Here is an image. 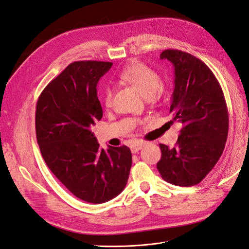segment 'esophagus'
<instances>
[{
	"label": "esophagus",
	"instance_id": "obj_1",
	"mask_svg": "<svg viewBox=\"0 0 249 249\" xmlns=\"http://www.w3.org/2000/svg\"><path fill=\"white\" fill-rule=\"evenodd\" d=\"M144 144H145V142L144 141H137V142H135V143H133V144L131 145V150H132V153L133 154H136V153H138L139 150L144 146Z\"/></svg>",
	"mask_w": 249,
	"mask_h": 249
}]
</instances>
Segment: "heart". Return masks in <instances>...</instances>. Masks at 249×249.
<instances>
[{
  "label": "heart",
  "instance_id": "obj_1",
  "mask_svg": "<svg viewBox=\"0 0 249 249\" xmlns=\"http://www.w3.org/2000/svg\"><path fill=\"white\" fill-rule=\"evenodd\" d=\"M118 80L124 84L134 86L146 99L153 97L160 87L161 79L159 73L145 63L134 61L117 74ZM103 103L106 108L113 105V90L110 87L104 89Z\"/></svg>",
  "mask_w": 249,
  "mask_h": 249
}]
</instances>
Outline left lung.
Wrapping results in <instances>:
<instances>
[{
	"label": "left lung",
	"mask_w": 249,
	"mask_h": 249,
	"mask_svg": "<svg viewBox=\"0 0 249 249\" xmlns=\"http://www.w3.org/2000/svg\"><path fill=\"white\" fill-rule=\"evenodd\" d=\"M161 59L175 66L170 113L183 124L176 145L160 144L157 163L162 178L182 187L197 185L213 169L228 139L229 112L219 82L200 59L178 50H165Z\"/></svg>",
	"instance_id": "obj_1"
}]
</instances>
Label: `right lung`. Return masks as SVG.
I'll return each mask as SVG.
<instances>
[{
	"instance_id": "add662e5",
	"label": "right lung",
	"mask_w": 249,
	"mask_h": 249,
	"mask_svg": "<svg viewBox=\"0 0 249 249\" xmlns=\"http://www.w3.org/2000/svg\"><path fill=\"white\" fill-rule=\"evenodd\" d=\"M111 66L103 61L71 63L49 83L36 104V138L44 162L67 190L91 203L117 196L132 166L129 147L105 150L91 132L103 117L97 82Z\"/></svg>"
}]
</instances>
